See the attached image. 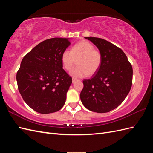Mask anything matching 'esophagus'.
<instances>
[{
	"label": "esophagus",
	"instance_id": "esophagus-1",
	"mask_svg": "<svg viewBox=\"0 0 153 153\" xmlns=\"http://www.w3.org/2000/svg\"><path fill=\"white\" fill-rule=\"evenodd\" d=\"M76 80H77V79H76V78H72V82L73 83H75Z\"/></svg>",
	"mask_w": 153,
	"mask_h": 153
}]
</instances>
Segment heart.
Segmentation results:
<instances>
[{
  "label": "heart",
  "instance_id": "1",
  "mask_svg": "<svg viewBox=\"0 0 153 153\" xmlns=\"http://www.w3.org/2000/svg\"><path fill=\"white\" fill-rule=\"evenodd\" d=\"M78 60V67L71 71L75 77H85L93 75L99 70L102 62V55L100 50L87 41H81L73 46L71 50H64L61 55L63 67L70 71Z\"/></svg>",
  "mask_w": 153,
  "mask_h": 153
}]
</instances>
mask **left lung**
Masks as SVG:
<instances>
[{
    "label": "left lung",
    "instance_id": "obj_1",
    "mask_svg": "<svg viewBox=\"0 0 153 153\" xmlns=\"http://www.w3.org/2000/svg\"><path fill=\"white\" fill-rule=\"evenodd\" d=\"M85 38L98 48L102 55V62L92 78L83 80L82 103L92 112H108L121 105L130 91L132 66L126 54L117 46L101 38Z\"/></svg>",
    "mask_w": 153,
    "mask_h": 153
}]
</instances>
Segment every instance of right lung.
<instances>
[{
  "label": "right lung",
  "mask_w": 153,
  "mask_h": 153,
  "mask_svg": "<svg viewBox=\"0 0 153 153\" xmlns=\"http://www.w3.org/2000/svg\"><path fill=\"white\" fill-rule=\"evenodd\" d=\"M70 44L68 38L46 39L23 58L16 73L18 91L36 112H55L65 103L72 78L62 68L61 55Z\"/></svg>",
  "instance_id": "right-lung-1"
}]
</instances>
